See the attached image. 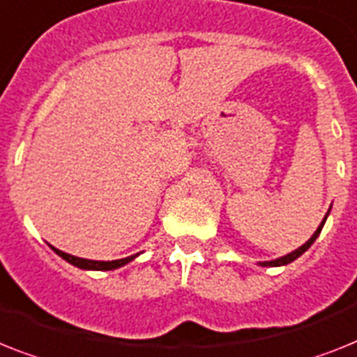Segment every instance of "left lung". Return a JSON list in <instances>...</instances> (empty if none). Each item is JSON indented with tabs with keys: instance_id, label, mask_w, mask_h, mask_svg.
Returning <instances> with one entry per match:
<instances>
[{
	"instance_id": "1",
	"label": "left lung",
	"mask_w": 357,
	"mask_h": 357,
	"mask_svg": "<svg viewBox=\"0 0 357 357\" xmlns=\"http://www.w3.org/2000/svg\"><path fill=\"white\" fill-rule=\"evenodd\" d=\"M330 214V208H328V213H326V216H328ZM326 216H324V220L323 222H321V225L319 227H317V231H315L314 234H312V238L308 240V242H306V244H303L301 245L299 249H295V251H291V253H288V255H284V257H280V259H275V260H266V262H259L260 266H264V268H277V266H286V264H289V262H294V260H297L301 257V255L304 253V251H308V248L312 244H314L315 242V238H317V236H319V233H321V229H323V225H324V222H326Z\"/></svg>"
}]
</instances>
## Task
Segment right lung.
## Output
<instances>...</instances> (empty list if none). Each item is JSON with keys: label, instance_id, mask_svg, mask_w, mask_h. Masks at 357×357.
<instances>
[{"label": "right lung", "instance_id": "1", "mask_svg": "<svg viewBox=\"0 0 357 357\" xmlns=\"http://www.w3.org/2000/svg\"><path fill=\"white\" fill-rule=\"evenodd\" d=\"M51 249H53V251L58 255V257H62L63 260H68L69 264H73V266H77V268H80V269H93V271H109V269L123 268L124 264L132 262V260L135 259V257H139V253H137V255H132V257H126V259L108 260V262H104V260L78 259V257H73V255L63 253V251H60V249L53 248V245H51Z\"/></svg>", "mask_w": 357, "mask_h": 357}]
</instances>
